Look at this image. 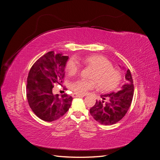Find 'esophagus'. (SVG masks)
<instances>
[{"instance_id":"1","label":"esophagus","mask_w":160,"mask_h":160,"mask_svg":"<svg viewBox=\"0 0 160 160\" xmlns=\"http://www.w3.org/2000/svg\"><path fill=\"white\" fill-rule=\"evenodd\" d=\"M85 95H79V94H77V93H74L73 94V97H84Z\"/></svg>"}]
</instances>
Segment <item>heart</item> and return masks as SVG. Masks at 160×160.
<instances>
[{
    "instance_id": "b5f03b06",
    "label": "heart",
    "mask_w": 160,
    "mask_h": 160,
    "mask_svg": "<svg viewBox=\"0 0 160 160\" xmlns=\"http://www.w3.org/2000/svg\"><path fill=\"white\" fill-rule=\"evenodd\" d=\"M82 61L85 65L95 69L91 78L96 81L101 90L109 91L116 88L119 83V72L113 68L112 64L107 58L101 55H92L85 57ZM66 70L69 75H74L79 72V65L75 59H71L67 62ZM95 82L79 79L72 82L71 88L75 93L85 95L97 86Z\"/></svg>"
}]
</instances>
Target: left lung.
<instances>
[{
  "mask_svg": "<svg viewBox=\"0 0 160 160\" xmlns=\"http://www.w3.org/2000/svg\"><path fill=\"white\" fill-rule=\"evenodd\" d=\"M120 68L125 69L124 67ZM125 81L118 92L111 91L101 95V101H96L95 105L90 109L93 118L103 125H113L122 119L126 114L133 99L134 86L132 74L128 69L125 75Z\"/></svg>",
  "mask_w": 160,
  "mask_h": 160,
  "instance_id": "8db88e82",
  "label": "left lung"
}]
</instances>
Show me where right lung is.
Segmentation results:
<instances>
[{
  "instance_id": "add662e5",
  "label": "right lung",
  "mask_w": 160,
  "mask_h": 160,
  "mask_svg": "<svg viewBox=\"0 0 160 160\" xmlns=\"http://www.w3.org/2000/svg\"><path fill=\"white\" fill-rule=\"evenodd\" d=\"M68 56L48 52L32 66L27 78V98L30 108L38 118L53 122L65 115L72 103L71 96L52 93L53 85L61 84L65 77Z\"/></svg>"
}]
</instances>
